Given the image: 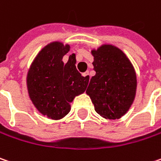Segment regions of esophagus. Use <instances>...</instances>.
Instances as JSON below:
<instances>
[{
    "instance_id": "obj_1",
    "label": "esophagus",
    "mask_w": 161,
    "mask_h": 161,
    "mask_svg": "<svg viewBox=\"0 0 161 161\" xmlns=\"http://www.w3.org/2000/svg\"><path fill=\"white\" fill-rule=\"evenodd\" d=\"M82 75H83V76H84V77H86L87 80H89L90 79V75H89V73H88V72H85V73H83Z\"/></svg>"
}]
</instances>
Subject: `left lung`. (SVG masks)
<instances>
[{
	"label": "left lung",
	"mask_w": 161,
	"mask_h": 161,
	"mask_svg": "<svg viewBox=\"0 0 161 161\" xmlns=\"http://www.w3.org/2000/svg\"><path fill=\"white\" fill-rule=\"evenodd\" d=\"M91 53L96 75L90 80L86 94L102 118H122L136 97L137 75L134 66L126 53L113 44H102Z\"/></svg>",
	"instance_id": "8db88e82"
}]
</instances>
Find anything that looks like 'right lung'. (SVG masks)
I'll return each mask as SVG.
<instances>
[{"mask_svg":"<svg viewBox=\"0 0 161 161\" xmlns=\"http://www.w3.org/2000/svg\"><path fill=\"white\" fill-rule=\"evenodd\" d=\"M69 51L67 43H48L37 53L26 76L33 105L43 116L53 120L62 119L70 112V103L86 91L89 81L76 70L75 53L64 63L63 57Z\"/></svg>","mask_w":161,"mask_h":161,"instance_id":"1","label":"right lung"}]
</instances>
